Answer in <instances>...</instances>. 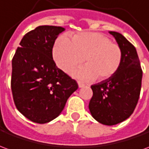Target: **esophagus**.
Instances as JSON below:
<instances>
[{
  "label": "esophagus",
  "instance_id": "esophagus-1",
  "mask_svg": "<svg viewBox=\"0 0 149 149\" xmlns=\"http://www.w3.org/2000/svg\"><path fill=\"white\" fill-rule=\"evenodd\" d=\"M78 86H79V88H83L84 86V84L83 83H81V82H78Z\"/></svg>",
  "mask_w": 149,
  "mask_h": 149
}]
</instances>
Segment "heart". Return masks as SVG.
<instances>
[{
  "label": "heart",
  "mask_w": 149,
  "mask_h": 149,
  "mask_svg": "<svg viewBox=\"0 0 149 149\" xmlns=\"http://www.w3.org/2000/svg\"><path fill=\"white\" fill-rule=\"evenodd\" d=\"M52 56L56 66L65 72L72 71L84 61L86 65L72 73L78 80L91 81L97 77L103 81L118 71L122 51L105 35L84 32L72 35L71 40L65 36H60L53 46Z\"/></svg>",
  "instance_id": "obj_1"
}]
</instances>
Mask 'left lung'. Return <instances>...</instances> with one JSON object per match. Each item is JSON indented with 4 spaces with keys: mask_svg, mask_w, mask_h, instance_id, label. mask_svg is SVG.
Instances as JSON below:
<instances>
[{
    "mask_svg": "<svg viewBox=\"0 0 149 149\" xmlns=\"http://www.w3.org/2000/svg\"><path fill=\"white\" fill-rule=\"evenodd\" d=\"M122 51L121 65L111 77L93 84L88 109L96 120L115 125L134 111L141 93L142 69L136 48L122 34L110 31Z\"/></svg>",
    "mask_w": 149,
    "mask_h": 149,
    "instance_id": "1",
    "label": "left lung"
}]
</instances>
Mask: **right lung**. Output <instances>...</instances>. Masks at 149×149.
Wrapping results in <instances>:
<instances>
[{
  "mask_svg": "<svg viewBox=\"0 0 149 149\" xmlns=\"http://www.w3.org/2000/svg\"><path fill=\"white\" fill-rule=\"evenodd\" d=\"M65 28L41 25L24 35L12 61L11 88L18 111L45 124L58 116L78 88L76 81L56 66L52 48Z\"/></svg>",
  "mask_w": 149,
  "mask_h": 149,
  "instance_id": "obj_1",
  "label": "right lung"
}]
</instances>
